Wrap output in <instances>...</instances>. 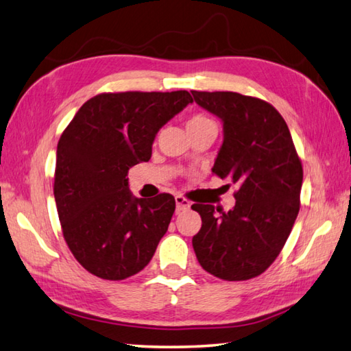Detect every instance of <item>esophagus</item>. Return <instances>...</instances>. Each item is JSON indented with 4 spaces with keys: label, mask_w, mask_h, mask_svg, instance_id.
I'll list each match as a JSON object with an SVG mask.
<instances>
[{
    "label": "esophagus",
    "mask_w": 351,
    "mask_h": 351,
    "mask_svg": "<svg viewBox=\"0 0 351 351\" xmlns=\"http://www.w3.org/2000/svg\"><path fill=\"white\" fill-rule=\"evenodd\" d=\"M189 206H191L189 200H186V198L182 197V195H176V210H177V213L186 210V209H189Z\"/></svg>",
    "instance_id": "obj_1"
}]
</instances>
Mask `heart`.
Here are the masks:
<instances>
[{"label":"heart","mask_w":351,"mask_h":351,"mask_svg":"<svg viewBox=\"0 0 351 351\" xmlns=\"http://www.w3.org/2000/svg\"><path fill=\"white\" fill-rule=\"evenodd\" d=\"M208 122H213V121H210V119H208L206 116H203V114H194V116H191V117L188 119L186 130H188V128L200 127V125H204V123H208Z\"/></svg>","instance_id":"b5f03b06"}]
</instances>
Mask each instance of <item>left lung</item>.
<instances>
[{"label": "left lung", "mask_w": 351, "mask_h": 351, "mask_svg": "<svg viewBox=\"0 0 351 351\" xmlns=\"http://www.w3.org/2000/svg\"><path fill=\"white\" fill-rule=\"evenodd\" d=\"M193 96L223 122L213 173L238 186L235 206L228 213L193 204L202 217L194 252L217 278H255L280 255L298 217L301 160L286 121L269 102L234 91H193Z\"/></svg>", "instance_id": "obj_1"}]
</instances>
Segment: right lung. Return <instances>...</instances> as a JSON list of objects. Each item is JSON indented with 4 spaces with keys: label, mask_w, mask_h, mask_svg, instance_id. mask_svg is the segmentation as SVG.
<instances>
[{
    "label": "right lung",
    "mask_w": 351,
    "mask_h": 351,
    "mask_svg": "<svg viewBox=\"0 0 351 351\" xmlns=\"http://www.w3.org/2000/svg\"><path fill=\"white\" fill-rule=\"evenodd\" d=\"M188 104L193 96L186 90L102 93L64 130L53 194L65 243L90 274L125 280L153 258L176 200L171 194L136 198L127 174L149 160L157 131Z\"/></svg>",
    "instance_id": "obj_1"
}]
</instances>
